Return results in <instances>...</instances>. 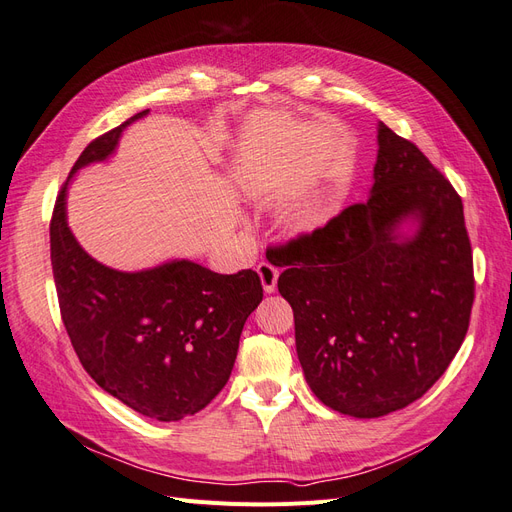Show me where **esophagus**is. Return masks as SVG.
Masks as SVG:
<instances>
[{
	"label": "esophagus",
	"mask_w": 512,
	"mask_h": 512,
	"mask_svg": "<svg viewBox=\"0 0 512 512\" xmlns=\"http://www.w3.org/2000/svg\"><path fill=\"white\" fill-rule=\"evenodd\" d=\"M256 273L260 277L262 282V288H265V292H275L277 288V277H280V271H277L271 262H260V265L256 267Z\"/></svg>",
	"instance_id": "obj_1"
}]
</instances>
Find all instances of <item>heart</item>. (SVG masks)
<instances>
[{
    "mask_svg": "<svg viewBox=\"0 0 512 512\" xmlns=\"http://www.w3.org/2000/svg\"><path fill=\"white\" fill-rule=\"evenodd\" d=\"M239 188L252 203H273L284 194V179L269 162H250L239 170ZM335 211V194L327 188L299 196L280 213V226L292 237L309 235L327 224Z\"/></svg>",
    "mask_w": 512,
    "mask_h": 512,
    "instance_id": "heart-1",
    "label": "heart"
}]
</instances>
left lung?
Segmentation results:
<instances>
[{
  "label": "left lung",
  "instance_id": "obj_1",
  "mask_svg": "<svg viewBox=\"0 0 512 512\" xmlns=\"http://www.w3.org/2000/svg\"><path fill=\"white\" fill-rule=\"evenodd\" d=\"M277 267L305 380L342 414L410 406L468 333L474 271L461 198L382 121L369 198L284 245Z\"/></svg>",
  "mask_w": 512,
  "mask_h": 512
}]
</instances>
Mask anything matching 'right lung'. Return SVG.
<instances>
[{"mask_svg":"<svg viewBox=\"0 0 512 512\" xmlns=\"http://www.w3.org/2000/svg\"><path fill=\"white\" fill-rule=\"evenodd\" d=\"M147 113L98 136L72 166L51 220V265L61 320L87 374L134 412L170 423L203 410L224 389L262 286L252 269L220 275L185 258L117 271L74 239L70 179L111 158L123 130Z\"/></svg>","mask_w":512,"mask_h":512,"instance_id":"add662e5","label":"right lung"}]
</instances>
